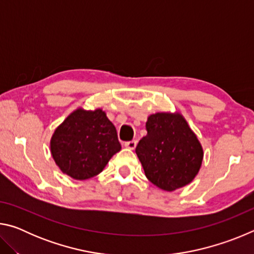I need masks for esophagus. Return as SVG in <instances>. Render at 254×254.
<instances>
[{
	"mask_svg": "<svg viewBox=\"0 0 254 254\" xmlns=\"http://www.w3.org/2000/svg\"><path fill=\"white\" fill-rule=\"evenodd\" d=\"M124 147L130 149V150H134L135 147H136V141H128V142H126L124 143Z\"/></svg>",
	"mask_w": 254,
	"mask_h": 254,
	"instance_id": "34e87169",
	"label": "esophagus"
}]
</instances>
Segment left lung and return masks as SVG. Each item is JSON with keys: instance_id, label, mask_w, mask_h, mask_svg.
I'll return each mask as SVG.
<instances>
[{"instance_id": "1", "label": "left lung", "mask_w": 254, "mask_h": 254, "mask_svg": "<svg viewBox=\"0 0 254 254\" xmlns=\"http://www.w3.org/2000/svg\"><path fill=\"white\" fill-rule=\"evenodd\" d=\"M147 135L135 152L145 177L162 190L187 186L199 173L204 150L180 112H157L148 117Z\"/></svg>"}]
</instances>
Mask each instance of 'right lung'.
<instances>
[{
    "label": "right lung",
    "instance_id": "right-lung-1",
    "mask_svg": "<svg viewBox=\"0 0 254 254\" xmlns=\"http://www.w3.org/2000/svg\"><path fill=\"white\" fill-rule=\"evenodd\" d=\"M121 150L117 128L102 109L72 111L56 127L50 152L63 174L85 180L101 174Z\"/></svg>",
    "mask_w": 254,
    "mask_h": 254
}]
</instances>
